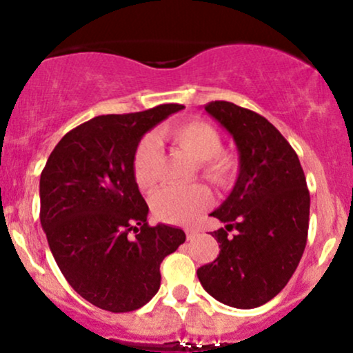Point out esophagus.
I'll return each mask as SVG.
<instances>
[{
    "label": "esophagus",
    "mask_w": 353,
    "mask_h": 353,
    "mask_svg": "<svg viewBox=\"0 0 353 353\" xmlns=\"http://www.w3.org/2000/svg\"><path fill=\"white\" fill-rule=\"evenodd\" d=\"M185 236H188L189 241H192V239L197 236V229H194V228H185Z\"/></svg>",
    "instance_id": "1"
}]
</instances>
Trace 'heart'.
Here are the masks:
<instances>
[{
    "mask_svg": "<svg viewBox=\"0 0 353 353\" xmlns=\"http://www.w3.org/2000/svg\"><path fill=\"white\" fill-rule=\"evenodd\" d=\"M171 141L190 159L197 161V168L205 179L216 185H228L237 171L234 154L221 151V136L214 125L202 119H189L168 125L159 132ZM157 144L154 137H144L137 145L132 163L134 181L141 190H151L157 182L156 174ZM210 194L204 185H190L184 189H163L154 196V214L171 224H190L209 208Z\"/></svg>",
    "mask_w": 353,
    "mask_h": 353,
    "instance_id": "b5f03b06",
    "label": "heart"
}]
</instances>
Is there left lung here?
<instances>
[{
	"label": "left lung",
	"instance_id": "8db88e82",
	"mask_svg": "<svg viewBox=\"0 0 353 353\" xmlns=\"http://www.w3.org/2000/svg\"><path fill=\"white\" fill-rule=\"evenodd\" d=\"M205 111L232 136L239 176L232 192L210 216L217 259L197 269L208 294L236 309H254L274 299L301 262L309 232L310 194L301 161L264 116L228 101Z\"/></svg>",
	"mask_w": 353,
	"mask_h": 353
}]
</instances>
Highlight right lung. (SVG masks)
Wrapping results in <instances>:
<instances>
[{
    "label": "right lung",
    "mask_w": 353,
    "mask_h": 353,
    "mask_svg": "<svg viewBox=\"0 0 353 353\" xmlns=\"http://www.w3.org/2000/svg\"><path fill=\"white\" fill-rule=\"evenodd\" d=\"M181 104L106 114L68 132L39 179L41 225L56 264L81 297L109 312H131L161 287V262L184 244L172 225L148 224L134 181L141 139Z\"/></svg>",
    "instance_id": "obj_1"
}]
</instances>
